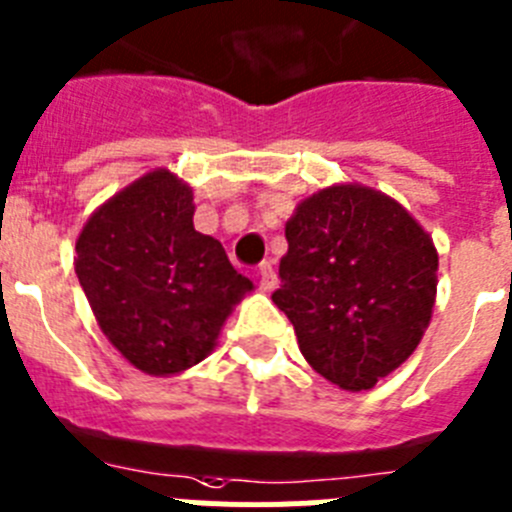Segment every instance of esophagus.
<instances>
[{
  "instance_id": "obj_1",
  "label": "esophagus",
  "mask_w": 512,
  "mask_h": 512,
  "mask_svg": "<svg viewBox=\"0 0 512 512\" xmlns=\"http://www.w3.org/2000/svg\"><path fill=\"white\" fill-rule=\"evenodd\" d=\"M278 285V275H275V267L270 262H262L260 265V288L273 290Z\"/></svg>"
}]
</instances>
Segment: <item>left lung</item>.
Instances as JSON below:
<instances>
[{"instance_id":"1","label":"left lung","mask_w":512,"mask_h":512,"mask_svg":"<svg viewBox=\"0 0 512 512\" xmlns=\"http://www.w3.org/2000/svg\"><path fill=\"white\" fill-rule=\"evenodd\" d=\"M273 301L313 370L370 390L421 342L436 301L439 255L395 199L359 183L321 188L285 224Z\"/></svg>"}]
</instances>
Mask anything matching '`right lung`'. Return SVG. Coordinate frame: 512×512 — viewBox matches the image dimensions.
Returning a JSON list of instances; mask_svg holds the SVG:
<instances>
[{"label":"right lung","mask_w":512,"mask_h":512,"mask_svg":"<svg viewBox=\"0 0 512 512\" xmlns=\"http://www.w3.org/2000/svg\"><path fill=\"white\" fill-rule=\"evenodd\" d=\"M193 191L158 168L101 204L76 239V275L109 342L137 370L178 375L216 347L252 280L193 229Z\"/></svg>","instance_id":"add662e5"}]
</instances>
